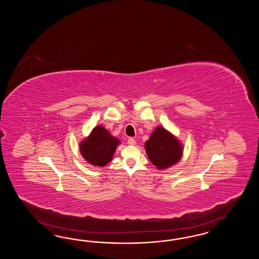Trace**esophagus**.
<instances>
[{"label":"esophagus","mask_w":259,"mask_h":259,"mask_svg":"<svg viewBox=\"0 0 259 259\" xmlns=\"http://www.w3.org/2000/svg\"><path fill=\"white\" fill-rule=\"evenodd\" d=\"M129 145H135L136 144V141L134 140L133 138H130L128 139V142H127Z\"/></svg>","instance_id":"1"}]
</instances>
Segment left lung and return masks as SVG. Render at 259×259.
Returning a JSON list of instances; mask_svg holds the SVG:
<instances>
[{"mask_svg":"<svg viewBox=\"0 0 259 259\" xmlns=\"http://www.w3.org/2000/svg\"><path fill=\"white\" fill-rule=\"evenodd\" d=\"M150 161L158 170H165L181 160L183 145L181 141L163 126L158 125L144 144Z\"/></svg>","mask_w":259,"mask_h":259,"instance_id":"obj_1","label":"left lung"}]
</instances>
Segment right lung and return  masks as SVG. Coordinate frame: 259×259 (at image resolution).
Instances as JSON below:
<instances>
[{
    "label": "right lung",
    "mask_w": 259,
    "mask_h": 259,
    "mask_svg": "<svg viewBox=\"0 0 259 259\" xmlns=\"http://www.w3.org/2000/svg\"><path fill=\"white\" fill-rule=\"evenodd\" d=\"M119 140L102 125L96 126L79 142V152L89 164L103 167L113 159Z\"/></svg>",
    "instance_id": "add662e5"
}]
</instances>
